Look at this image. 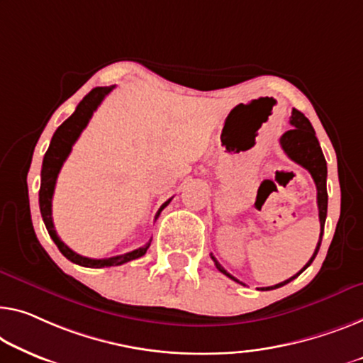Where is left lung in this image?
Here are the masks:
<instances>
[{"label": "left lung", "mask_w": 363, "mask_h": 363, "mask_svg": "<svg viewBox=\"0 0 363 363\" xmlns=\"http://www.w3.org/2000/svg\"><path fill=\"white\" fill-rule=\"evenodd\" d=\"M290 123L294 125V128L286 130V132L280 137V147L284 148L286 156L295 163H298L300 166L305 167V169L310 172L313 181L316 184V191H318V210H320V223H321V233H320V241H318L316 250L313 252V256L310 261L306 262V266L303 267L298 274L290 277L289 280H284L277 285L272 286H264L261 290H274L279 289V286H284L289 282H291L295 277L305 270L310 264L313 262V259L316 257L318 251H320L321 246V240H323V231H324V221H326V213H328V191H326V177H328V166H326V160H324V155L320 147V142H318L316 135H315V128L311 127V123L308 118L303 116L300 111L294 109L291 111V117H290ZM213 262L216 269L220 270L221 274H225L226 277H230L231 280H235L238 284H242L233 275L226 272V270L221 267V264L216 261V259L212 256Z\"/></svg>", "instance_id": "obj_1"}]
</instances>
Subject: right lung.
I'll return each instance as SVG.
<instances>
[{"label": "right lung", "mask_w": 363, "mask_h": 363, "mask_svg": "<svg viewBox=\"0 0 363 363\" xmlns=\"http://www.w3.org/2000/svg\"><path fill=\"white\" fill-rule=\"evenodd\" d=\"M112 89H113V86H106V88H94L93 91H89V93L83 97V101L78 104L77 111H74L72 116H69L67 121H65L62 125L55 130V133H53L50 147H48L45 156H43L42 172H40L39 205H40V213H42L43 223H45V226H47L48 235H50L53 242H55L58 250H60V252L68 259V261L78 264V266L93 267V269L122 266V264H125L128 261H133V259L142 257L151 245V241H148L147 245L138 247V250L121 254V256H113V257H107V259H91V257L81 256V254L74 252L73 250H69V247L60 240V236L57 235L55 226H53L52 197H53V191H55L58 172H60L65 160H67L68 155L72 153L74 142H77L81 132H83L86 125H88V122L91 121V117H93L94 111L99 107L101 102L104 101V97L109 94ZM169 202H171V199L166 200V202L161 205L158 213H156V216H155V220L158 218L160 213L163 212V208L167 207V203Z\"/></svg>", "instance_id": "obj_1"}]
</instances>
